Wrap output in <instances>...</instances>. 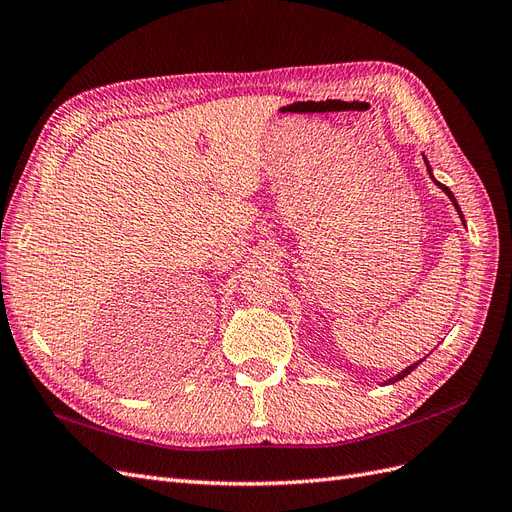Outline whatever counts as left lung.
<instances>
[{"instance_id": "left-lung-1", "label": "left lung", "mask_w": 512, "mask_h": 512, "mask_svg": "<svg viewBox=\"0 0 512 512\" xmlns=\"http://www.w3.org/2000/svg\"><path fill=\"white\" fill-rule=\"evenodd\" d=\"M425 158V156H423ZM425 164H427V170H429V177L433 179V183H436L438 185V188L448 196V198H451V203H453V207L457 209V213H459V218H461V222H463V226H466V220H463V213H461V207H459V203H457V198H455V194L451 192V190H448L446 188V185H442L436 177H433V170H431V166H429V162H427V158H425ZM418 365H421V361H416L414 365H410V367H406V369H401L399 371V374L397 376H393V378H389V380H384V384H395V382H399V380H404L408 374H410V371H414Z\"/></svg>"}]
</instances>
